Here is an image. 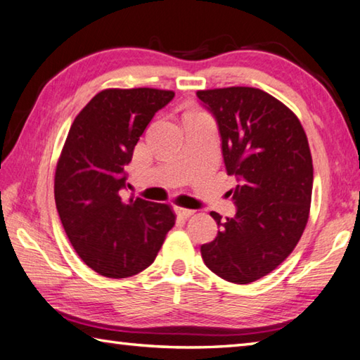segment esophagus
<instances>
[{"mask_svg":"<svg viewBox=\"0 0 360 360\" xmlns=\"http://www.w3.org/2000/svg\"><path fill=\"white\" fill-rule=\"evenodd\" d=\"M195 211H192V210H187V208H181V206H178V208H176V214H178L179 217H182V219H187V217H191L192 214H193Z\"/></svg>","mask_w":360,"mask_h":360,"instance_id":"obj_1","label":"esophagus"}]
</instances>
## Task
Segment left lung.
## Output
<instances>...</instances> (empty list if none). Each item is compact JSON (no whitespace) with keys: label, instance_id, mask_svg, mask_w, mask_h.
<instances>
[{"label":"left lung","instance_id":"8db88e82","mask_svg":"<svg viewBox=\"0 0 360 360\" xmlns=\"http://www.w3.org/2000/svg\"><path fill=\"white\" fill-rule=\"evenodd\" d=\"M217 120L222 155L238 184L229 195L233 217L219 216L217 236L202 246L205 265L219 278L249 284L289 257L307 227L313 158L307 133L290 109L254 87L198 90Z\"/></svg>","mask_w":360,"mask_h":360}]
</instances>
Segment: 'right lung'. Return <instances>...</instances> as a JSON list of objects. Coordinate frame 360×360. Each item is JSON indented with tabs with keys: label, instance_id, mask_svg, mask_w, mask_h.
Returning a JSON list of instances; mask_svg holds the SVG:
<instances>
[{
	"label": "right lung",
	"instance_id": "1",
	"mask_svg": "<svg viewBox=\"0 0 360 360\" xmlns=\"http://www.w3.org/2000/svg\"><path fill=\"white\" fill-rule=\"evenodd\" d=\"M160 89H106L76 115L57 162L56 205L71 246L101 276L138 275L155 260L176 216L169 205L122 197L125 165L154 114Z\"/></svg>",
	"mask_w": 360,
	"mask_h": 360
}]
</instances>
